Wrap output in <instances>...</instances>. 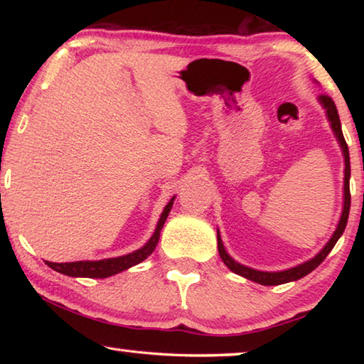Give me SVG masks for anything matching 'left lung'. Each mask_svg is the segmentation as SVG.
I'll return each mask as SVG.
<instances>
[{
    "label": "left lung",
    "mask_w": 364,
    "mask_h": 364,
    "mask_svg": "<svg viewBox=\"0 0 364 364\" xmlns=\"http://www.w3.org/2000/svg\"><path fill=\"white\" fill-rule=\"evenodd\" d=\"M318 102L321 104V107L326 110V117H328V122L331 125V130L334 133V136L337 139L338 146H341L342 154H343V205H342V213L341 218H338V223L336 231L332 232V236L328 242H326L324 247L318 252V254L306 260L304 263L297 264V267H292L289 269H282V271H260V269H254L250 267H245V264L239 263L234 260V258L228 254L223 242H221V236L220 231L217 230V241H218V254L221 257V260L230 268L232 273H236L239 276H242L245 279H250L254 282H258L262 286H279V284H286V282L291 281H297L300 278H304L308 273H311L313 269L318 268L321 262L328 257L329 252L334 249L336 242L338 241V237L343 234L345 226H347L348 221V212H350V154H348V146L345 143L343 133H342V127H341V119H338L337 114V107L334 101L331 100L329 96L321 95L318 97Z\"/></svg>",
    "instance_id": "1"
}]
</instances>
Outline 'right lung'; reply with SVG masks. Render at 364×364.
<instances>
[{
	"mask_svg": "<svg viewBox=\"0 0 364 364\" xmlns=\"http://www.w3.org/2000/svg\"><path fill=\"white\" fill-rule=\"evenodd\" d=\"M173 200H175V196L171 197L168 204L165 205L164 212L157 221L156 231H154L149 241H147L141 249L132 252V254L114 257V258H104V260H82V262H69V263L46 262V264L54 271H58V273L72 276V278H109V276L122 273V271H125L128 268L134 267V264L144 262L146 258L152 254L154 249H156V245L160 239V231H162L171 207H173Z\"/></svg>",
	"mask_w": 364,
	"mask_h": 364,
	"instance_id": "1",
	"label": "right lung"
}]
</instances>
